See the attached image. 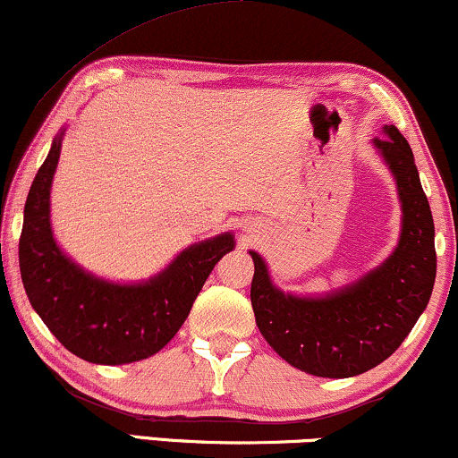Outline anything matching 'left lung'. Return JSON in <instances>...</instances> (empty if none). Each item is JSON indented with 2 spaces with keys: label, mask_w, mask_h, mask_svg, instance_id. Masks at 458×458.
Here are the masks:
<instances>
[{
  "label": "left lung",
  "mask_w": 458,
  "mask_h": 458,
  "mask_svg": "<svg viewBox=\"0 0 458 458\" xmlns=\"http://www.w3.org/2000/svg\"><path fill=\"white\" fill-rule=\"evenodd\" d=\"M371 146L391 169L402 203V233L377 267L323 295L284 293L267 263L255 261L250 301L257 327L286 363L320 377H352L380 365L402 346L425 312L436 282V227L408 140L382 127Z\"/></svg>",
  "instance_id": "obj_1"
}]
</instances>
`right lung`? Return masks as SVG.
<instances>
[{"label":"right lung","mask_w":458,"mask_h":458,"mask_svg":"<svg viewBox=\"0 0 458 458\" xmlns=\"http://www.w3.org/2000/svg\"><path fill=\"white\" fill-rule=\"evenodd\" d=\"M65 129L27 195L19 242L21 278L44 325L70 352L89 363L125 365L157 354L176 335L203 282L235 248L231 231L186 246L174 261L140 282L99 278L67 257L50 225V186Z\"/></svg>","instance_id":"obj_1"}]
</instances>
